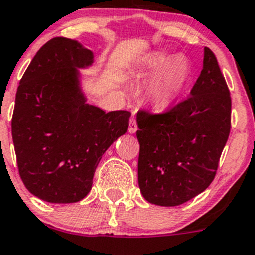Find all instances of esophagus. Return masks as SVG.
<instances>
[{
	"label": "esophagus",
	"instance_id": "1",
	"mask_svg": "<svg viewBox=\"0 0 255 255\" xmlns=\"http://www.w3.org/2000/svg\"><path fill=\"white\" fill-rule=\"evenodd\" d=\"M137 129H138V126H137V121H135V118L134 117H132L130 118V121H129V128H128V130H129V133H135L137 132Z\"/></svg>",
	"mask_w": 255,
	"mask_h": 255
}]
</instances>
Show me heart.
Returning <instances> with one entry per match:
<instances>
[{
	"label": "heart",
	"instance_id": "b5f03b06",
	"mask_svg": "<svg viewBox=\"0 0 255 255\" xmlns=\"http://www.w3.org/2000/svg\"><path fill=\"white\" fill-rule=\"evenodd\" d=\"M138 73L154 76L147 90L149 102L158 110L172 106L187 87L192 67L185 57L168 52H153L139 61Z\"/></svg>",
	"mask_w": 255,
	"mask_h": 255
}]
</instances>
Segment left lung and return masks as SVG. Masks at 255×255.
Wrapping results in <instances>:
<instances>
[{
  "mask_svg": "<svg viewBox=\"0 0 255 255\" xmlns=\"http://www.w3.org/2000/svg\"><path fill=\"white\" fill-rule=\"evenodd\" d=\"M231 110L216 56L204 47L203 70L187 100L160 115L137 113L138 184L145 201L175 207L209 187L229 137Z\"/></svg>",
  "mask_w": 255,
  "mask_h": 255,
  "instance_id": "left-lung-1",
  "label": "left lung"
}]
</instances>
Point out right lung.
Instances as JSON below:
<instances>
[{"instance_id": "obj_1", "label": "right lung", "mask_w": 255, "mask_h": 255, "mask_svg": "<svg viewBox=\"0 0 255 255\" xmlns=\"http://www.w3.org/2000/svg\"><path fill=\"white\" fill-rule=\"evenodd\" d=\"M93 52L56 37L39 48L16 93L12 139L21 179L49 203H76L90 193L106 150L128 130L130 113L87 103L80 70Z\"/></svg>"}]
</instances>
